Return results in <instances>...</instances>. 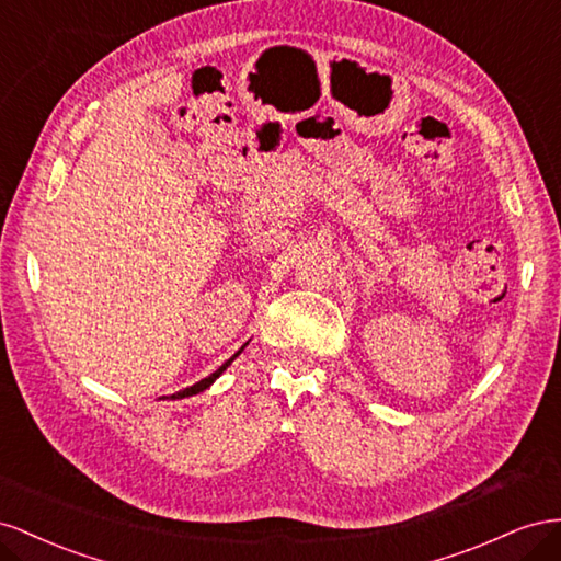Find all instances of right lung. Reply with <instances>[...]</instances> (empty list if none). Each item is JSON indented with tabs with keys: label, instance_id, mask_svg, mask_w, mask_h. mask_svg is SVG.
<instances>
[{
	"label": "right lung",
	"instance_id": "right-lung-1",
	"mask_svg": "<svg viewBox=\"0 0 561 561\" xmlns=\"http://www.w3.org/2000/svg\"><path fill=\"white\" fill-rule=\"evenodd\" d=\"M244 347H247V343H244L242 347H239V350L234 352V355H232V357H230V359H228L226 364H222V366H220V369H216V371H214L211 376H206V378H202L199 382H195V386H190V388H185V390H181V392H175V394H171V399H183V397H192V394H199V392H204V390H206V388H209V386H211V382H214V380H216V378H218V376H220L222 371H226V369H228V366H230V364L234 362V357H237V355H239V352H242ZM167 399H169V397H167Z\"/></svg>",
	"mask_w": 561,
	"mask_h": 561
}]
</instances>
